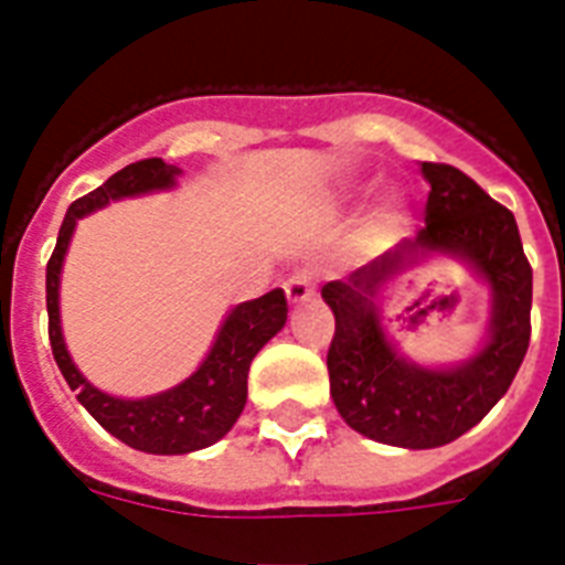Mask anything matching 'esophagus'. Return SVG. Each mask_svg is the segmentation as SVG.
Masks as SVG:
<instances>
[{"mask_svg":"<svg viewBox=\"0 0 565 565\" xmlns=\"http://www.w3.org/2000/svg\"><path fill=\"white\" fill-rule=\"evenodd\" d=\"M284 292H287L290 305L308 301L310 296H313V273H310V269H296V273L284 281Z\"/></svg>","mask_w":565,"mask_h":565,"instance_id":"1","label":"esophagus"}]
</instances>
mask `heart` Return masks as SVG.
Wrapping results in <instances>:
<instances>
[{
    "mask_svg": "<svg viewBox=\"0 0 565 565\" xmlns=\"http://www.w3.org/2000/svg\"><path fill=\"white\" fill-rule=\"evenodd\" d=\"M381 220H386V222L395 220V204L393 202H386L384 207H381Z\"/></svg>",
    "mask_w": 565,
    "mask_h": 565,
    "instance_id": "1",
    "label": "heart"
}]
</instances>
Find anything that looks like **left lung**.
Segmentation results:
<instances>
[{
	"mask_svg": "<svg viewBox=\"0 0 565 565\" xmlns=\"http://www.w3.org/2000/svg\"><path fill=\"white\" fill-rule=\"evenodd\" d=\"M430 184L425 228L345 281H328L322 299L337 328L328 349L331 398L349 428L402 448H437L463 437L508 393L531 343L534 273L513 213L448 163H422ZM460 256L491 284L488 343L469 362L428 371L385 340L376 292L425 254Z\"/></svg>",
	"mask_w": 565,
	"mask_h": 565,
	"instance_id": "8db88e82",
	"label": "left lung"
}]
</instances>
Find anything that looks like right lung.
<instances>
[{
    "instance_id": "1",
    "label": "right lung",
    "mask_w": 565,
    "mask_h": 565,
    "mask_svg": "<svg viewBox=\"0 0 565 565\" xmlns=\"http://www.w3.org/2000/svg\"><path fill=\"white\" fill-rule=\"evenodd\" d=\"M179 172V167L163 163L161 158H146V161L128 163L126 170L114 172L102 188L75 199L61 222L55 252L46 264L49 343H52L57 370L66 377L70 390L78 393L84 411L90 413L102 428L146 455H188L225 437L246 407L248 366L287 322L284 290L243 301L225 317L216 343L211 345L202 366L179 386L149 395V398H117V395L102 393L75 370L64 345V334H61V308H57L61 266L73 239L75 222L126 195L172 188Z\"/></svg>"
}]
</instances>
